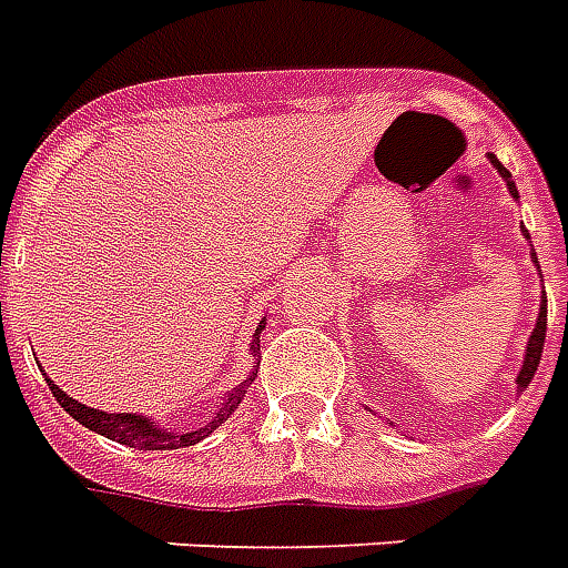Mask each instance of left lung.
<instances>
[{"label": "left lung", "instance_id": "left-lung-1", "mask_svg": "<svg viewBox=\"0 0 568 568\" xmlns=\"http://www.w3.org/2000/svg\"><path fill=\"white\" fill-rule=\"evenodd\" d=\"M490 162H494V165H497L499 174L506 178L508 192H511V195L518 199V189H515V183H511V174H508L506 168L499 165V162H497V159H494V155H490ZM520 229H524V225H520ZM527 237H530V234H527ZM532 258H536V252H532ZM545 331H548V301H541L539 322H536V327H532V337H530V343H527V355H524V367H520V373H518V390L527 388V385H530V379H532V373L539 369L541 346H545Z\"/></svg>", "mask_w": 568, "mask_h": 568}]
</instances>
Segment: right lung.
<instances>
[{
  "mask_svg": "<svg viewBox=\"0 0 568 568\" xmlns=\"http://www.w3.org/2000/svg\"><path fill=\"white\" fill-rule=\"evenodd\" d=\"M262 327L264 322L258 325V331H262ZM255 348H258V339L252 343V352H255ZM252 379H255V373H252L250 379L237 385V390L231 394L229 403H222L220 409H216V415H210V422L204 424V427H199V430H189V434H178V430L159 427V424L144 418V415L99 413V409H90V406H83V403L71 400L65 390L57 388V385H50V379L48 385H50V394L57 397V403H60L62 409H65L74 422H81L83 427H90V430H95V434L108 436V439H113V443L129 445V448H141V452H165V448H183V445L201 443V439L213 434L222 422H229V415L237 409V403L243 400L246 385H252Z\"/></svg>",
  "mask_w": 568,
  "mask_h": 568,
  "instance_id": "right-lung-1",
  "label": "right lung"
}]
</instances>
